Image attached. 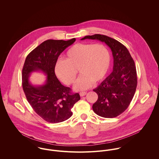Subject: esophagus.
Returning a JSON list of instances; mask_svg holds the SVG:
<instances>
[{"mask_svg":"<svg viewBox=\"0 0 159 159\" xmlns=\"http://www.w3.org/2000/svg\"><path fill=\"white\" fill-rule=\"evenodd\" d=\"M87 94V92H80V95L81 97H83L84 95H86Z\"/></svg>","mask_w":159,"mask_h":159,"instance_id":"esophagus-1","label":"esophagus"}]
</instances>
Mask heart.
I'll return each mask as SVG.
<instances>
[{
    "label": "heart",
    "mask_w": 159,
    "mask_h": 159,
    "mask_svg": "<svg viewBox=\"0 0 159 159\" xmlns=\"http://www.w3.org/2000/svg\"><path fill=\"white\" fill-rule=\"evenodd\" d=\"M66 60L59 59L54 67L57 76L65 84L71 85L81 73L74 88L88 89L93 84L102 81L111 66V55L108 48L103 44L77 43L66 54Z\"/></svg>",
    "instance_id": "1"
}]
</instances>
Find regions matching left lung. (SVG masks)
<instances>
[{
  "label": "left lung",
  "mask_w": 159,
  "mask_h": 159,
  "mask_svg": "<svg viewBox=\"0 0 159 159\" xmlns=\"http://www.w3.org/2000/svg\"><path fill=\"white\" fill-rule=\"evenodd\" d=\"M92 39L105 42L113 56V72L93 91L98 95L93 111L106 118L122 113L129 106L136 91L137 75L135 62L127 48L117 40L100 34L85 36L81 40Z\"/></svg>",
  "instance_id": "1"
}]
</instances>
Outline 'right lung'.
Returning a JSON list of instances; mask_svg holds the SVG:
<instances>
[{
  "label": "right lung",
  "instance_id": "1",
  "mask_svg": "<svg viewBox=\"0 0 159 159\" xmlns=\"http://www.w3.org/2000/svg\"><path fill=\"white\" fill-rule=\"evenodd\" d=\"M76 39L48 40L32 50L26 57L22 70V85L26 98L35 111L49 123H58L70 118L71 109L80 100L78 93H72L70 88L63 86L54 71L58 57ZM42 70L47 75L45 85L34 87L28 77L30 72Z\"/></svg>",
  "mask_w": 159,
  "mask_h": 159
}]
</instances>
